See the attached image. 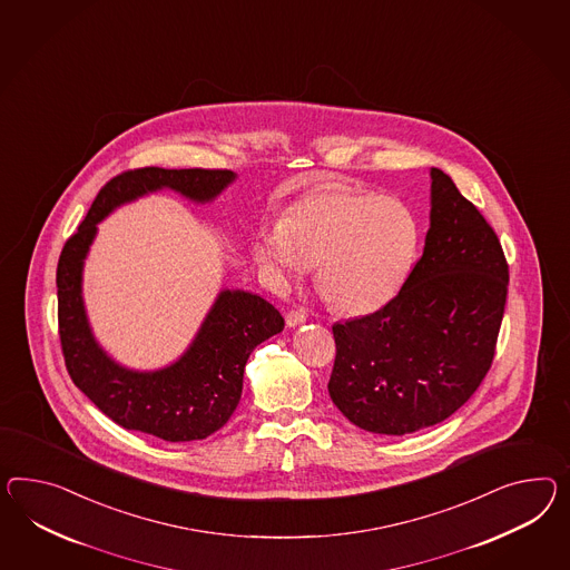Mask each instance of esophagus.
<instances>
[{
    "label": "esophagus",
    "instance_id": "34e87169",
    "mask_svg": "<svg viewBox=\"0 0 570 570\" xmlns=\"http://www.w3.org/2000/svg\"><path fill=\"white\" fill-rule=\"evenodd\" d=\"M306 318L307 316L304 309H292V312H287V316H285L287 326H299V324L306 322Z\"/></svg>",
    "mask_w": 570,
    "mask_h": 570
}]
</instances>
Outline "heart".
Listing matches in <instances>:
<instances>
[{
    "mask_svg": "<svg viewBox=\"0 0 570 570\" xmlns=\"http://www.w3.org/2000/svg\"><path fill=\"white\" fill-rule=\"evenodd\" d=\"M417 246L420 227L403 203L333 184L295 203L283 223L263 227L254 256L281 281L316 264L322 297L343 314L362 316L403 287Z\"/></svg>",
    "mask_w": 570,
    "mask_h": 570,
    "instance_id": "heart-1",
    "label": "heart"
}]
</instances>
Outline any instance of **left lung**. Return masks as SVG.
Wrapping results in <instances>:
<instances>
[{
	"label": "left lung",
	"instance_id": "8db88e82",
	"mask_svg": "<svg viewBox=\"0 0 570 570\" xmlns=\"http://www.w3.org/2000/svg\"><path fill=\"white\" fill-rule=\"evenodd\" d=\"M422 258L376 312L336 322L328 394L357 428L403 436L444 422L485 379L509 292L497 232L432 167Z\"/></svg>",
	"mask_w": 570,
	"mask_h": 570
}]
</instances>
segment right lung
Returning a JSON list of instances; mask_svg holds the SVG:
<instances>
[{"instance_id": "1", "label": "right lung", "mask_w": 570, "mask_h": 570, "mask_svg": "<svg viewBox=\"0 0 570 570\" xmlns=\"http://www.w3.org/2000/svg\"><path fill=\"white\" fill-rule=\"evenodd\" d=\"M235 179L227 169H130L109 179L78 232L66 242L58 263L59 341L73 384L117 425L167 442H190L215 434L242 396L249 353L283 331L277 307L248 292L219 293L190 350L157 372H134L116 364L90 333L82 304V264L97 223L116 206L148 191L171 188L208 203Z\"/></svg>"}]
</instances>
